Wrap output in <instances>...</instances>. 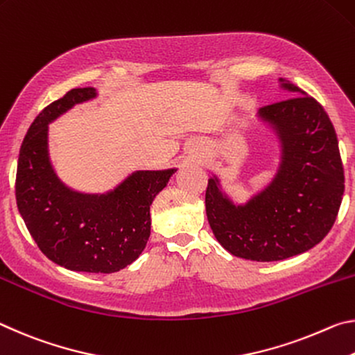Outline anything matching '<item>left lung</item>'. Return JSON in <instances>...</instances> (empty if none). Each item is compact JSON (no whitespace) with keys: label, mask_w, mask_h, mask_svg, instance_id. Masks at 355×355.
Segmentation results:
<instances>
[{"label":"left lung","mask_w":355,"mask_h":355,"mask_svg":"<svg viewBox=\"0 0 355 355\" xmlns=\"http://www.w3.org/2000/svg\"><path fill=\"white\" fill-rule=\"evenodd\" d=\"M294 97L258 110L280 143L272 181L237 205L212 176L206 214L225 250L250 261H282L309 252L332 230L345 191L338 138L322 105L280 78Z\"/></svg>","instance_id":"1"}]
</instances>
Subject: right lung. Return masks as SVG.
<instances>
[{
  "label": "right lung",
  "instance_id": "add662e5",
  "mask_svg": "<svg viewBox=\"0 0 355 355\" xmlns=\"http://www.w3.org/2000/svg\"><path fill=\"white\" fill-rule=\"evenodd\" d=\"M96 97L94 88H77L39 113L20 148L15 198L28 231L50 261L75 272L113 274L143 253L150 205L178 168L133 171L105 193L67 187L51 165L49 124Z\"/></svg>",
  "mask_w": 355,
  "mask_h": 355
}]
</instances>
